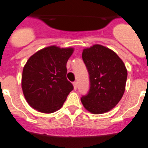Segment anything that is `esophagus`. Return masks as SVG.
Here are the masks:
<instances>
[{
    "label": "esophagus",
    "mask_w": 148,
    "mask_h": 148,
    "mask_svg": "<svg viewBox=\"0 0 148 148\" xmlns=\"http://www.w3.org/2000/svg\"><path fill=\"white\" fill-rule=\"evenodd\" d=\"M73 85H74V90H76L77 88V83L76 81H74V82H73Z\"/></svg>",
    "instance_id": "esophagus-1"
}]
</instances>
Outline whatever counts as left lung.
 Returning <instances> with one entry per match:
<instances>
[{
  "label": "left lung",
  "instance_id": "obj_1",
  "mask_svg": "<svg viewBox=\"0 0 148 148\" xmlns=\"http://www.w3.org/2000/svg\"><path fill=\"white\" fill-rule=\"evenodd\" d=\"M82 58L89 74L90 89L82 96L81 102L92 114L108 112L123 97L127 77L126 67L117 53L100 45L84 49Z\"/></svg>",
  "mask_w": 148,
  "mask_h": 148
}]
</instances>
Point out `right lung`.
Returning <instances> with one entry per match:
<instances>
[{
	"label": "right lung",
	"instance_id": "obj_1",
	"mask_svg": "<svg viewBox=\"0 0 148 148\" xmlns=\"http://www.w3.org/2000/svg\"><path fill=\"white\" fill-rule=\"evenodd\" d=\"M74 48L50 46L31 56L24 65L21 87L34 109L50 114L59 110L74 89L67 81V62Z\"/></svg>",
	"mask_w": 148,
	"mask_h": 148
}]
</instances>
